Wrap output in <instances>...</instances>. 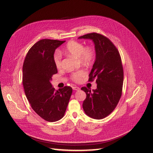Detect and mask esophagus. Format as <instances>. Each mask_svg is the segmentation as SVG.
<instances>
[{
	"mask_svg": "<svg viewBox=\"0 0 153 153\" xmlns=\"http://www.w3.org/2000/svg\"><path fill=\"white\" fill-rule=\"evenodd\" d=\"M72 88H73V90H74V91H79V90L80 89L79 87H76V86H74V87H72Z\"/></svg>",
	"mask_w": 153,
	"mask_h": 153,
	"instance_id": "esophagus-1",
	"label": "esophagus"
}]
</instances>
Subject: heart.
Returning a JSON list of instances; mask_svg holds the SVG:
<instances>
[{
    "label": "heart",
    "instance_id": "b5f03b06",
    "mask_svg": "<svg viewBox=\"0 0 153 153\" xmlns=\"http://www.w3.org/2000/svg\"><path fill=\"white\" fill-rule=\"evenodd\" d=\"M65 52L71 56L79 57V60L87 64H90L94 59L95 52L92 48L90 46L84 47L81 42L72 41L67 43L66 45ZM53 61L57 68L60 69L62 67V61L61 54L58 52L54 53ZM86 72L85 70H79L78 71L74 72L71 74L70 78L71 79L78 83L85 76Z\"/></svg>",
    "mask_w": 153,
    "mask_h": 153
}]
</instances>
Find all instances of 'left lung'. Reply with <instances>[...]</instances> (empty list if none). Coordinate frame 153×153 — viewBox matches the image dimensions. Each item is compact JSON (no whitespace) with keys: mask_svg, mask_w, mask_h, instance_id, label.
<instances>
[{"mask_svg":"<svg viewBox=\"0 0 153 153\" xmlns=\"http://www.w3.org/2000/svg\"><path fill=\"white\" fill-rule=\"evenodd\" d=\"M79 39H89L95 45L96 61L89 74V81L96 79L97 88L83 87L86 93L83 103L85 114L94 119L101 120L114 110L122 94L123 69L121 56L112 42L103 35L91 33Z\"/></svg>","mask_w":153,"mask_h":153,"instance_id":"left-lung-1","label":"left lung"}]
</instances>
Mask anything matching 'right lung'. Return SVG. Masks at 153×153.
I'll return each mask as SVG.
<instances>
[{
  "mask_svg": "<svg viewBox=\"0 0 153 153\" xmlns=\"http://www.w3.org/2000/svg\"><path fill=\"white\" fill-rule=\"evenodd\" d=\"M65 41L44 39L27 53L22 66V84L33 110L46 121L54 122L64 116L72 88L68 86L56 91L50 83L57 73L53 54Z\"/></svg>",
  "mask_w": 153,
  "mask_h": 153,
  "instance_id": "1",
  "label": "right lung"
}]
</instances>
